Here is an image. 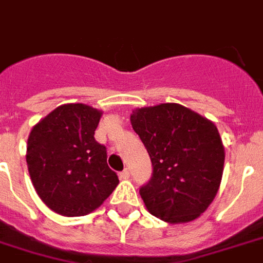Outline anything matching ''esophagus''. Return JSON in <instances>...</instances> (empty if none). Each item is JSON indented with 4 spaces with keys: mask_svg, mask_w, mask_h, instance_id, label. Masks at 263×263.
I'll list each match as a JSON object with an SVG mask.
<instances>
[{
    "mask_svg": "<svg viewBox=\"0 0 263 263\" xmlns=\"http://www.w3.org/2000/svg\"><path fill=\"white\" fill-rule=\"evenodd\" d=\"M129 177V171L128 169H124V171L120 173V179H128Z\"/></svg>",
    "mask_w": 263,
    "mask_h": 263,
    "instance_id": "esophagus-1",
    "label": "esophagus"
}]
</instances>
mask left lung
Returning <instances> with one entry per match:
<instances>
[{"label": "left lung", "mask_w": 263, "mask_h": 263, "mask_svg": "<svg viewBox=\"0 0 263 263\" xmlns=\"http://www.w3.org/2000/svg\"><path fill=\"white\" fill-rule=\"evenodd\" d=\"M131 124L154 167L139 189L149 213L171 224L196 220L214 200L224 171L217 126L175 103L137 108Z\"/></svg>", "instance_id": "1"}]
</instances>
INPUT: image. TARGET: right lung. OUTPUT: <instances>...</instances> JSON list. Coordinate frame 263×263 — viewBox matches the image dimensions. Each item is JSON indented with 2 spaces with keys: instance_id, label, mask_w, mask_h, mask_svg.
Instances as JSON below:
<instances>
[{
  "instance_id": "1",
  "label": "right lung",
  "mask_w": 263,
  "mask_h": 263,
  "mask_svg": "<svg viewBox=\"0 0 263 263\" xmlns=\"http://www.w3.org/2000/svg\"><path fill=\"white\" fill-rule=\"evenodd\" d=\"M101 115L86 104H63L29 134V176L37 196L58 214H90L120 183L107 165V149L94 138Z\"/></svg>"
}]
</instances>
